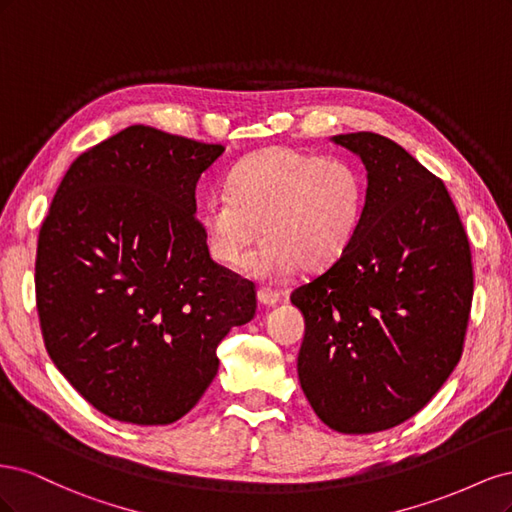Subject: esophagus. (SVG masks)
<instances>
[{"label":"esophagus","mask_w":512,"mask_h":512,"mask_svg":"<svg viewBox=\"0 0 512 512\" xmlns=\"http://www.w3.org/2000/svg\"><path fill=\"white\" fill-rule=\"evenodd\" d=\"M258 303L260 305H267V307H273V305L280 303V292L271 290V288H260L258 290Z\"/></svg>","instance_id":"obj_1"}]
</instances>
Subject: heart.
<instances>
[{"mask_svg":"<svg viewBox=\"0 0 512 512\" xmlns=\"http://www.w3.org/2000/svg\"><path fill=\"white\" fill-rule=\"evenodd\" d=\"M365 205L363 179L350 162L314 151L269 147L243 158L215 190L203 220L211 256L241 267L260 237L250 267L265 280H280L303 265H329L356 235Z\"/></svg>","mask_w":512,"mask_h":512,"instance_id":"heart-1","label":"heart"}]
</instances>
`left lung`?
I'll return each instance as SVG.
<instances>
[{"mask_svg":"<svg viewBox=\"0 0 512 512\" xmlns=\"http://www.w3.org/2000/svg\"><path fill=\"white\" fill-rule=\"evenodd\" d=\"M367 170L356 235L290 294L305 318L299 382L324 425L376 433L408 421L461 359L474 275L444 183L395 141L337 134Z\"/></svg>","mask_w":512,"mask_h":512,"instance_id":"obj_1","label":"left lung"}]
</instances>
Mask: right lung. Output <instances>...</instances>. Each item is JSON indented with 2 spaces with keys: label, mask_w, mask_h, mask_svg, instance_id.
<instances>
[{
  "label": "right lung",
  "mask_w": 512,
  "mask_h": 512,
  "mask_svg": "<svg viewBox=\"0 0 512 512\" xmlns=\"http://www.w3.org/2000/svg\"><path fill=\"white\" fill-rule=\"evenodd\" d=\"M222 153L130 126L72 162L42 222L46 352L115 421H179L218 374V344L256 314L254 284L211 260L194 215L196 183Z\"/></svg>",
  "instance_id": "right-lung-1"
}]
</instances>
